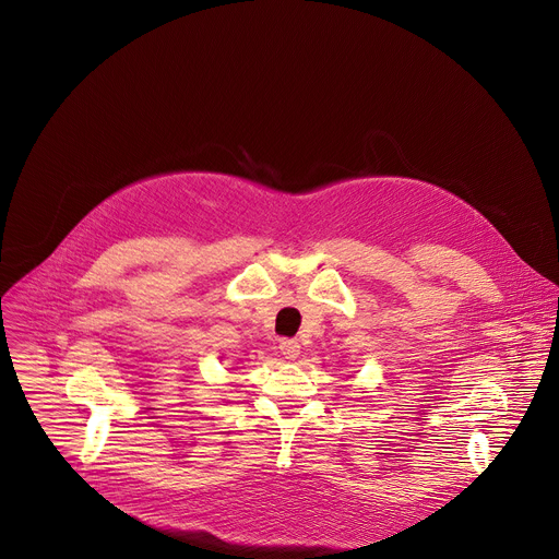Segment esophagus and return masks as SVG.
<instances>
[{"label":"esophagus","instance_id":"obj_1","mask_svg":"<svg viewBox=\"0 0 559 559\" xmlns=\"http://www.w3.org/2000/svg\"><path fill=\"white\" fill-rule=\"evenodd\" d=\"M281 354H283L287 360H296V358L300 356V345H298V341H292V338L281 341Z\"/></svg>","mask_w":559,"mask_h":559}]
</instances>
